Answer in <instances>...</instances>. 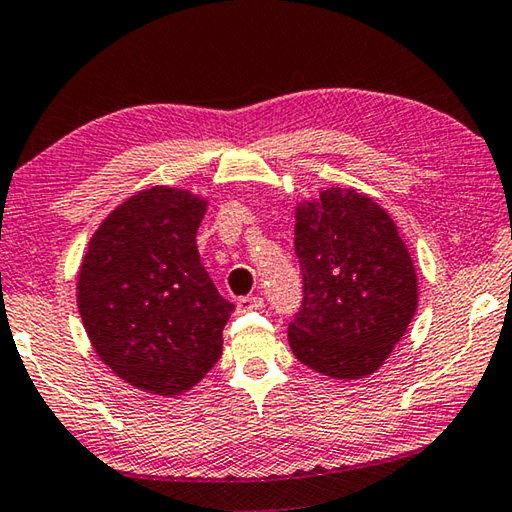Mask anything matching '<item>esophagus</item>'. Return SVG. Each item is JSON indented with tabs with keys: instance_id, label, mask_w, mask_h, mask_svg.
<instances>
[{
	"instance_id": "obj_1",
	"label": "esophagus",
	"mask_w": 512,
	"mask_h": 512,
	"mask_svg": "<svg viewBox=\"0 0 512 512\" xmlns=\"http://www.w3.org/2000/svg\"><path fill=\"white\" fill-rule=\"evenodd\" d=\"M262 304H264L262 297L248 295V297H239L237 309H239V311H253V309H259V306H262Z\"/></svg>"
}]
</instances>
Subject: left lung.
<instances>
[{
    "label": "left lung",
    "instance_id": "obj_1",
    "mask_svg": "<svg viewBox=\"0 0 512 512\" xmlns=\"http://www.w3.org/2000/svg\"><path fill=\"white\" fill-rule=\"evenodd\" d=\"M302 304L288 345L306 367L362 378L383 365L418 304L412 257L392 217L356 190L331 188L295 212Z\"/></svg>",
    "mask_w": 512,
    "mask_h": 512
}]
</instances>
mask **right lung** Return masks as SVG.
I'll use <instances>...</instances> for the list:
<instances>
[{"label":"right lung","instance_id":"add662e5","mask_svg":"<svg viewBox=\"0 0 512 512\" xmlns=\"http://www.w3.org/2000/svg\"><path fill=\"white\" fill-rule=\"evenodd\" d=\"M208 203L143 190L102 221L78 275V309L100 360L143 392L176 396L215 367L235 304L201 264Z\"/></svg>","mask_w":512,"mask_h":512}]
</instances>
